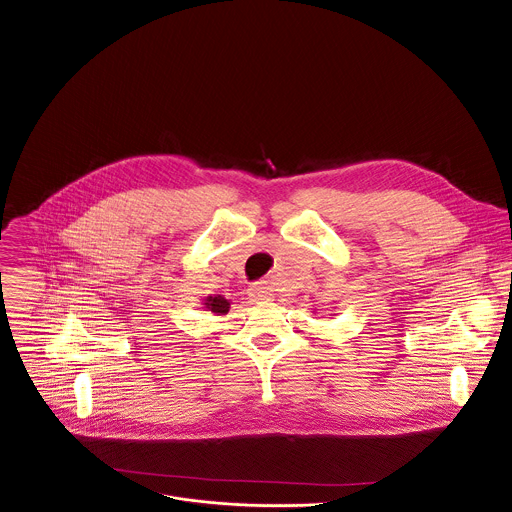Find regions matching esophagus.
<instances>
[{
	"instance_id": "1",
	"label": "esophagus",
	"mask_w": 512,
	"mask_h": 512,
	"mask_svg": "<svg viewBox=\"0 0 512 512\" xmlns=\"http://www.w3.org/2000/svg\"><path fill=\"white\" fill-rule=\"evenodd\" d=\"M249 296L253 300H269L273 296V288L269 286V283H265V281L253 283L249 286Z\"/></svg>"
}]
</instances>
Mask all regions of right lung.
<instances>
[{"label":"right lung","mask_w":512,"mask_h":512,"mask_svg":"<svg viewBox=\"0 0 512 512\" xmlns=\"http://www.w3.org/2000/svg\"><path fill=\"white\" fill-rule=\"evenodd\" d=\"M204 308L206 310H210V312H214V314H228L229 312V300L228 298H224L222 294H214V296H208L206 300H204Z\"/></svg>","instance_id":"obj_1"}]
</instances>
